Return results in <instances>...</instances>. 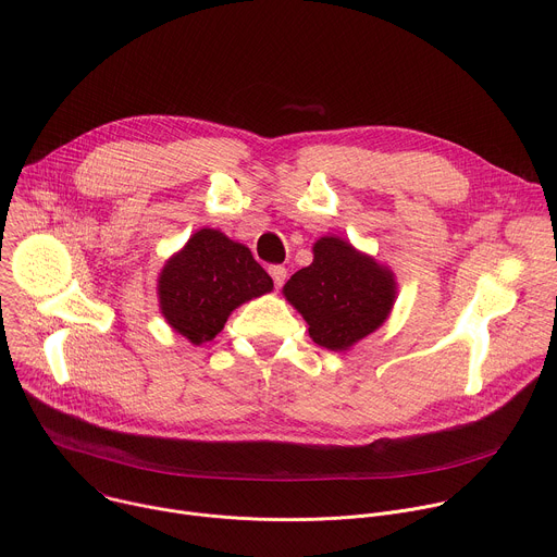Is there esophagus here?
<instances>
[{
	"label": "esophagus",
	"instance_id": "obj_1",
	"mask_svg": "<svg viewBox=\"0 0 557 557\" xmlns=\"http://www.w3.org/2000/svg\"><path fill=\"white\" fill-rule=\"evenodd\" d=\"M269 273H271V277H273L275 288H282V284H284V280H286V269H284V267H271Z\"/></svg>",
	"mask_w": 557,
	"mask_h": 557
}]
</instances>
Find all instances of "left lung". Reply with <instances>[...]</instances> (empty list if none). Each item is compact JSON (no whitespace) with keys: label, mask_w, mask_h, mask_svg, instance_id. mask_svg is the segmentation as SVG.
<instances>
[{"label":"left lung","mask_w":557,"mask_h":557,"mask_svg":"<svg viewBox=\"0 0 557 557\" xmlns=\"http://www.w3.org/2000/svg\"><path fill=\"white\" fill-rule=\"evenodd\" d=\"M284 297L308 324L317 346L342 352L374 333L394 306V273L342 237H320L312 264L284 284Z\"/></svg>","instance_id":"obj_1"}]
</instances>
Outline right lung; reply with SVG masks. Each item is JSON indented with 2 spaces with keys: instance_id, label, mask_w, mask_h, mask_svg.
<instances>
[{
  "instance_id": "add662e5",
  "label": "right lung",
  "mask_w": 557,
  "mask_h": 557,
  "mask_svg": "<svg viewBox=\"0 0 557 557\" xmlns=\"http://www.w3.org/2000/svg\"><path fill=\"white\" fill-rule=\"evenodd\" d=\"M271 290L273 280L251 251L218 228L196 231L158 275L165 322L196 346L211 342L237 306Z\"/></svg>"
}]
</instances>
